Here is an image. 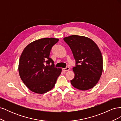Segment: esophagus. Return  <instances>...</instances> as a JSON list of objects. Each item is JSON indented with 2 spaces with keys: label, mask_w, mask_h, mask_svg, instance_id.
Instances as JSON below:
<instances>
[{
  "label": "esophagus",
  "mask_w": 121,
  "mask_h": 121,
  "mask_svg": "<svg viewBox=\"0 0 121 121\" xmlns=\"http://www.w3.org/2000/svg\"><path fill=\"white\" fill-rule=\"evenodd\" d=\"M69 69V67H67L63 69V71L64 72H67V71H68Z\"/></svg>",
  "instance_id": "esophagus-1"
}]
</instances>
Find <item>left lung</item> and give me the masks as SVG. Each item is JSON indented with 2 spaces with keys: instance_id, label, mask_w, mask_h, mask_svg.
Segmentation results:
<instances>
[{
  "instance_id": "1",
  "label": "left lung",
  "mask_w": 121,
  "mask_h": 121,
  "mask_svg": "<svg viewBox=\"0 0 121 121\" xmlns=\"http://www.w3.org/2000/svg\"><path fill=\"white\" fill-rule=\"evenodd\" d=\"M64 40L70 47L76 61L72 85L81 90L92 88L99 80L103 68V60L98 47L93 40L84 36L74 35Z\"/></svg>"
}]
</instances>
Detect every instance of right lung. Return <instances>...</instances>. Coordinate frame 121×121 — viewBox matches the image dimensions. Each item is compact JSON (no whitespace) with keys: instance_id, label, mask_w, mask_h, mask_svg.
Segmentation results:
<instances>
[{"instance_id":"right-lung-1","label":"right lung","mask_w":121,"mask_h":121,"mask_svg":"<svg viewBox=\"0 0 121 121\" xmlns=\"http://www.w3.org/2000/svg\"><path fill=\"white\" fill-rule=\"evenodd\" d=\"M59 39L42 38L29 44L22 53L19 64L20 77L32 92L43 94L54 87L61 69L55 67L49 57L52 46Z\"/></svg>"}]
</instances>
